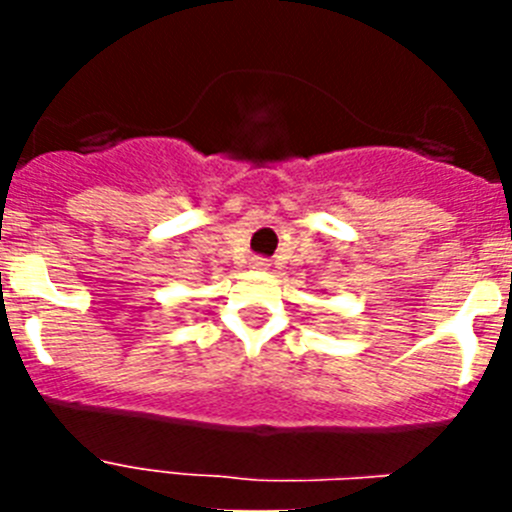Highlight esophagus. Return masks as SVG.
<instances>
[{"instance_id": "34e87169", "label": "esophagus", "mask_w": 512, "mask_h": 512, "mask_svg": "<svg viewBox=\"0 0 512 512\" xmlns=\"http://www.w3.org/2000/svg\"><path fill=\"white\" fill-rule=\"evenodd\" d=\"M251 269H269V261L256 256V259H251Z\"/></svg>"}]
</instances>
